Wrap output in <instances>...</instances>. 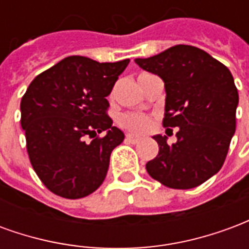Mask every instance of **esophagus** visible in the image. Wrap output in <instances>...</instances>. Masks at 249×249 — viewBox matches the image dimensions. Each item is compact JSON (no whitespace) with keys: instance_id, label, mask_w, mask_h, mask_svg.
I'll list each match as a JSON object with an SVG mask.
<instances>
[{"instance_id":"1","label":"esophagus","mask_w":249,"mask_h":249,"mask_svg":"<svg viewBox=\"0 0 249 249\" xmlns=\"http://www.w3.org/2000/svg\"><path fill=\"white\" fill-rule=\"evenodd\" d=\"M125 140L128 141V142H132V144H137V142L140 141V137H137V136L133 135H126Z\"/></svg>"}]
</instances>
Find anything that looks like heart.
<instances>
[{
    "label": "heart",
    "instance_id": "obj_1",
    "mask_svg": "<svg viewBox=\"0 0 249 249\" xmlns=\"http://www.w3.org/2000/svg\"><path fill=\"white\" fill-rule=\"evenodd\" d=\"M120 126L135 133H142L151 126V119L139 113H124L119 117Z\"/></svg>",
    "mask_w": 249,
    "mask_h": 249
}]
</instances>
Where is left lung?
I'll return each mask as SVG.
<instances>
[{"instance_id":"8db88e82","label":"left lung","mask_w":249,"mask_h":249,"mask_svg":"<svg viewBox=\"0 0 249 249\" xmlns=\"http://www.w3.org/2000/svg\"><path fill=\"white\" fill-rule=\"evenodd\" d=\"M135 62L164 81L162 125L178 128L172 145L167 136H153L159 155L146 162V171L168 188L198 187L223 167L235 133L239 94L230 69L191 45L172 46Z\"/></svg>"}]
</instances>
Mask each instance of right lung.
I'll use <instances>...</instances> for the list:
<instances>
[{"instance_id":"obj_1","label":"right lung","mask_w":249,"mask_h":249,"mask_svg":"<svg viewBox=\"0 0 249 249\" xmlns=\"http://www.w3.org/2000/svg\"><path fill=\"white\" fill-rule=\"evenodd\" d=\"M129 64L71 56L30 82L21 100V126L32 167L51 192L81 198L103 184L124 133L107 114L114 82ZM104 130L107 135L85 140Z\"/></svg>"}]
</instances>
